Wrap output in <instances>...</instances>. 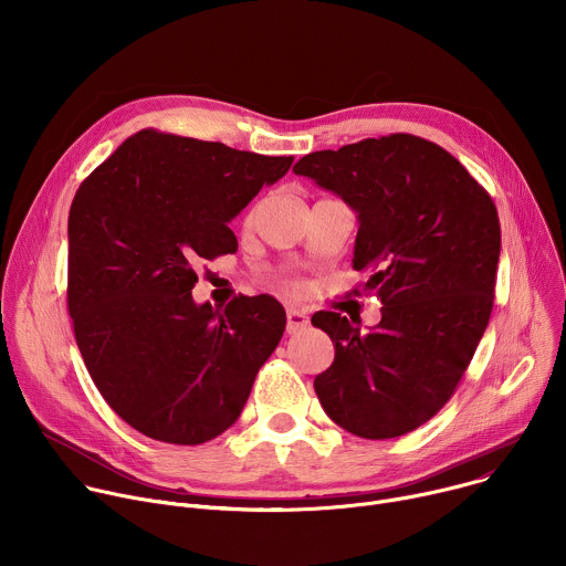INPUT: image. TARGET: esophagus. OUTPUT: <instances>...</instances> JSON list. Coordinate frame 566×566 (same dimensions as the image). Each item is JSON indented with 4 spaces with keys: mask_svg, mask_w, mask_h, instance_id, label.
<instances>
[{
    "mask_svg": "<svg viewBox=\"0 0 566 566\" xmlns=\"http://www.w3.org/2000/svg\"><path fill=\"white\" fill-rule=\"evenodd\" d=\"M308 327V315L306 311L302 308H286V332L289 334H295L300 329H306Z\"/></svg>",
    "mask_w": 566,
    "mask_h": 566,
    "instance_id": "esophagus-1",
    "label": "esophagus"
}]
</instances>
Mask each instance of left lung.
<instances>
[{
  "label": "left lung",
  "mask_w": 566,
  "mask_h": 566,
  "mask_svg": "<svg viewBox=\"0 0 566 566\" xmlns=\"http://www.w3.org/2000/svg\"><path fill=\"white\" fill-rule=\"evenodd\" d=\"M293 172L358 212L354 269L382 304L369 332L334 311L311 317L336 345L315 394L356 437L408 434L450 400L489 327L497 208L450 151L415 134L311 151Z\"/></svg>",
  "instance_id": "1"
}]
</instances>
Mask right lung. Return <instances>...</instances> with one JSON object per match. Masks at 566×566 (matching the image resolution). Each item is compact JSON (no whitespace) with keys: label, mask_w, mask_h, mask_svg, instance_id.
Here are the masks:
<instances>
[{"label":"right lung","mask_w":566,"mask_h":566,"mask_svg":"<svg viewBox=\"0 0 566 566\" xmlns=\"http://www.w3.org/2000/svg\"><path fill=\"white\" fill-rule=\"evenodd\" d=\"M291 164L140 129L80 184L69 210L73 334L109 408L140 434L199 446L244 410L286 313L271 295L195 304V269L237 251L228 221Z\"/></svg>","instance_id":"1"}]
</instances>
